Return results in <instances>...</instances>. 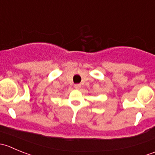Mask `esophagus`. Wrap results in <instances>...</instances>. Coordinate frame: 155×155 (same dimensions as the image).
<instances>
[{
    "label": "esophagus",
    "mask_w": 155,
    "mask_h": 155,
    "mask_svg": "<svg viewBox=\"0 0 155 155\" xmlns=\"http://www.w3.org/2000/svg\"><path fill=\"white\" fill-rule=\"evenodd\" d=\"M74 87L76 89H79L81 87V85L80 84H76V85H74Z\"/></svg>",
    "instance_id": "obj_1"
}]
</instances>
